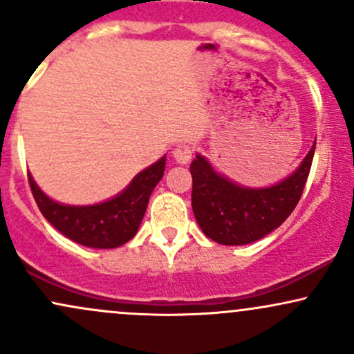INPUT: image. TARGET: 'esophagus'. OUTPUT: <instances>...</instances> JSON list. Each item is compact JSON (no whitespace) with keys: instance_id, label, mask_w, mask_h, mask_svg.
<instances>
[{"instance_id":"obj_1","label":"esophagus","mask_w":354,"mask_h":354,"mask_svg":"<svg viewBox=\"0 0 354 354\" xmlns=\"http://www.w3.org/2000/svg\"><path fill=\"white\" fill-rule=\"evenodd\" d=\"M173 156L180 165L189 163L191 158H193V146L188 143H180L173 149Z\"/></svg>"}]
</instances>
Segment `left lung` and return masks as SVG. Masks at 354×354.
I'll list each match as a JSON object with an SVG mask.
<instances>
[{
	"mask_svg": "<svg viewBox=\"0 0 354 354\" xmlns=\"http://www.w3.org/2000/svg\"><path fill=\"white\" fill-rule=\"evenodd\" d=\"M315 145L299 168L268 188H245L213 169L198 154L189 166L193 176L191 206L206 236L226 246L248 245L283 225L301 198L310 174Z\"/></svg>",
	"mask_w": 354,
	"mask_h": 354,
	"instance_id": "left-lung-1",
	"label": "left lung"
}]
</instances>
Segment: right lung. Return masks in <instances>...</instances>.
Returning <instances> with one entry per match:
<instances>
[{"instance_id":"obj_1","label":"right lung","mask_w":354,"mask_h":354,"mask_svg":"<svg viewBox=\"0 0 354 354\" xmlns=\"http://www.w3.org/2000/svg\"><path fill=\"white\" fill-rule=\"evenodd\" d=\"M165 165L166 156L136 174L118 196L91 206L59 205L38 188L30 173L28 181L39 211L61 234L83 246L111 250L138 233L149 196L163 178Z\"/></svg>"}]
</instances>
